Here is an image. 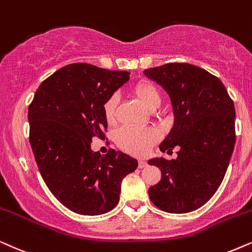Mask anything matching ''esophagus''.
Instances as JSON below:
<instances>
[{"instance_id": "obj_1", "label": "esophagus", "mask_w": 252, "mask_h": 252, "mask_svg": "<svg viewBox=\"0 0 252 252\" xmlns=\"http://www.w3.org/2000/svg\"><path fill=\"white\" fill-rule=\"evenodd\" d=\"M146 161L145 160H143V159H139V161H138V168H144V167H146Z\"/></svg>"}]
</instances>
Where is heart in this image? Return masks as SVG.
I'll list each match as a JSON object with an SVG mask.
<instances>
[{"label": "heart", "mask_w": 252, "mask_h": 252, "mask_svg": "<svg viewBox=\"0 0 252 252\" xmlns=\"http://www.w3.org/2000/svg\"><path fill=\"white\" fill-rule=\"evenodd\" d=\"M133 93L140 103L147 109L152 110L158 108L161 102L160 93L157 87L150 83H139L133 89ZM117 98L116 95L109 96L103 103V114L108 123H113L115 120ZM158 139V132L151 128H133L124 126L116 132V143L126 152L143 156L151 145H153Z\"/></svg>", "instance_id": "obj_1"}]
</instances>
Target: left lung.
Wrapping results in <instances>:
<instances>
[{"instance_id":"8db88e82","label":"left lung","mask_w":252,"mask_h":252,"mask_svg":"<svg viewBox=\"0 0 252 252\" xmlns=\"http://www.w3.org/2000/svg\"><path fill=\"white\" fill-rule=\"evenodd\" d=\"M147 78L167 92L174 123L159 145L177 158H152L161 180L149 189L150 199L168 213H188L212 198L222 182L235 146V107L219 78L189 63L147 69Z\"/></svg>"}]
</instances>
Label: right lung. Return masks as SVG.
Listing matches in <instances>:
<instances>
[{
	"mask_svg": "<svg viewBox=\"0 0 252 252\" xmlns=\"http://www.w3.org/2000/svg\"><path fill=\"white\" fill-rule=\"evenodd\" d=\"M129 79L128 71L69 64L43 80L29 107L30 144L40 174L72 212H109L119 203L122 180L138 167L120 151L101 156L91 149L93 137H105L103 103Z\"/></svg>",
	"mask_w": 252,
	"mask_h": 252,
	"instance_id": "add662e5",
	"label": "right lung"
}]
</instances>
